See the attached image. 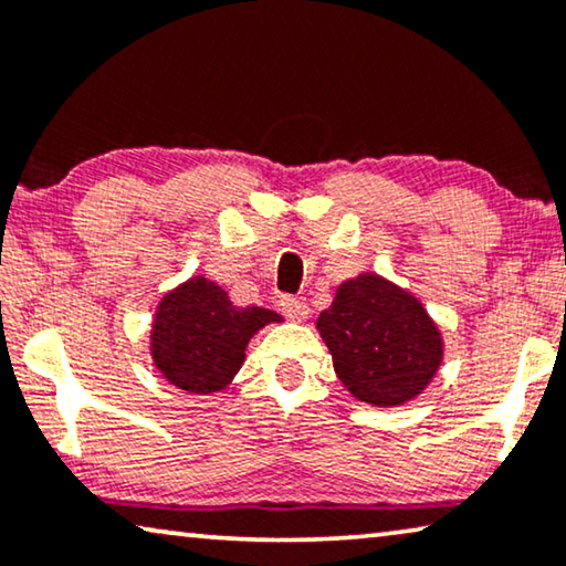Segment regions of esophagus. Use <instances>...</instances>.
<instances>
[{"instance_id":"esophagus-1","label":"esophagus","mask_w":566,"mask_h":566,"mask_svg":"<svg viewBox=\"0 0 566 566\" xmlns=\"http://www.w3.org/2000/svg\"><path fill=\"white\" fill-rule=\"evenodd\" d=\"M280 310L290 317V321H297V323H302L310 315V305L302 297H282Z\"/></svg>"}]
</instances>
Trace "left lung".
Returning a JSON list of instances; mask_svg holds the SVG:
<instances>
[{
    "label": "left lung",
    "mask_w": 566,
    "mask_h": 566,
    "mask_svg": "<svg viewBox=\"0 0 566 566\" xmlns=\"http://www.w3.org/2000/svg\"><path fill=\"white\" fill-rule=\"evenodd\" d=\"M317 331L344 387L377 408L418 397L443 359L439 325L418 297L377 274L340 284Z\"/></svg>",
    "instance_id": "left-lung-1"
}]
</instances>
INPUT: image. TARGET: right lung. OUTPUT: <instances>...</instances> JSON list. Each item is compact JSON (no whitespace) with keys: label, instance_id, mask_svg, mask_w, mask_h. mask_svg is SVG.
Instances as JSON below:
<instances>
[{"label":"right lung","instance_id":"right-lung-1","mask_svg":"<svg viewBox=\"0 0 566 566\" xmlns=\"http://www.w3.org/2000/svg\"><path fill=\"white\" fill-rule=\"evenodd\" d=\"M282 315L266 307H235L207 276H192L158 302L150 356L166 381L189 395L226 389L241 369L253 333Z\"/></svg>","mask_w":566,"mask_h":566}]
</instances>
